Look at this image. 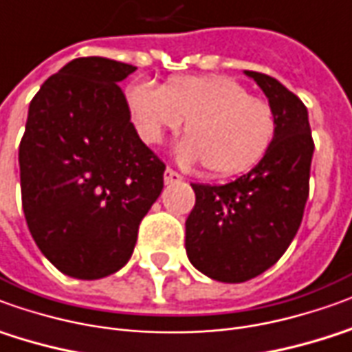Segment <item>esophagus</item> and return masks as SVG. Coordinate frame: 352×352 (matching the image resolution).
Listing matches in <instances>:
<instances>
[{"mask_svg": "<svg viewBox=\"0 0 352 352\" xmlns=\"http://www.w3.org/2000/svg\"><path fill=\"white\" fill-rule=\"evenodd\" d=\"M182 180H184V178H182L178 172H174L172 168H166V170H164V184H166V186H170V184H178V182Z\"/></svg>", "mask_w": 352, "mask_h": 352, "instance_id": "1", "label": "esophagus"}]
</instances>
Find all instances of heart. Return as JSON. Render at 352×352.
I'll return each mask as SVG.
<instances>
[{
    "instance_id": "1",
    "label": "heart",
    "mask_w": 352,
    "mask_h": 352,
    "mask_svg": "<svg viewBox=\"0 0 352 352\" xmlns=\"http://www.w3.org/2000/svg\"><path fill=\"white\" fill-rule=\"evenodd\" d=\"M128 103L145 142L159 144L166 130L186 122L190 135L176 147L182 164L203 162L212 176L249 170L268 153L276 116L268 101L249 96L228 76H188L161 89L147 82L128 89Z\"/></svg>"
}]
</instances>
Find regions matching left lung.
<instances>
[{"label":"left lung","instance_id":"1","mask_svg":"<svg viewBox=\"0 0 352 352\" xmlns=\"http://www.w3.org/2000/svg\"><path fill=\"white\" fill-rule=\"evenodd\" d=\"M268 98L276 135L251 170L224 186L191 184L195 207L186 220V253L208 278L241 283L268 270L301 226L314 142L307 107L278 80L245 70Z\"/></svg>","mask_w":352,"mask_h":352}]
</instances>
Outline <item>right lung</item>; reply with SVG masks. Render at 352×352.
Returning <instances> with one entry per match:
<instances>
[{"label":"right lung","instance_id":"obj_1","mask_svg":"<svg viewBox=\"0 0 352 352\" xmlns=\"http://www.w3.org/2000/svg\"><path fill=\"white\" fill-rule=\"evenodd\" d=\"M132 65L80 57L43 82L19 147L21 193L36 245L57 270L99 280L134 253L164 164L140 140L118 82Z\"/></svg>","mask_w":352,"mask_h":352}]
</instances>
